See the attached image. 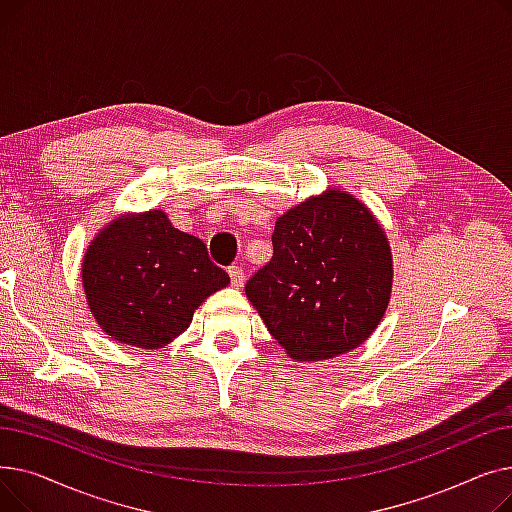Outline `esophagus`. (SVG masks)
<instances>
[{
	"label": "esophagus",
	"mask_w": 512,
	"mask_h": 512,
	"mask_svg": "<svg viewBox=\"0 0 512 512\" xmlns=\"http://www.w3.org/2000/svg\"><path fill=\"white\" fill-rule=\"evenodd\" d=\"M228 274H230V280H232V286H242V282H245V278H247V274H245V270H242V267H238V265H232V267H228Z\"/></svg>",
	"instance_id": "1"
}]
</instances>
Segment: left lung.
Returning <instances> with one entry per match:
<instances>
[{"mask_svg": "<svg viewBox=\"0 0 512 512\" xmlns=\"http://www.w3.org/2000/svg\"><path fill=\"white\" fill-rule=\"evenodd\" d=\"M274 257L245 292L294 361H326L361 346L392 294V249L371 209L326 188L276 222Z\"/></svg>", "mask_w": 512, "mask_h": 512, "instance_id": "left-lung-1", "label": "left lung"}]
</instances>
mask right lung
<instances>
[{
  "mask_svg": "<svg viewBox=\"0 0 512 512\" xmlns=\"http://www.w3.org/2000/svg\"><path fill=\"white\" fill-rule=\"evenodd\" d=\"M80 278L97 326L145 351L168 346L209 294L230 284L203 240L174 228L161 209L122 213L103 226L83 255Z\"/></svg>",
  "mask_w": 512,
  "mask_h": 512,
  "instance_id": "right-lung-1",
  "label": "right lung"
}]
</instances>
